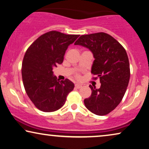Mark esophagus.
Instances as JSON below:
<instances>
[{
    "mask_svg": "<svg viewBox=\"0 0 149 149\" xmlns=\"http://www.w3.org/2000/svg\"><path fill=\"white\" fill-rule=\"evenodd\" d=\"M75 88H77V89H79V88H81V87H82V86L81 84H76L75 85Z\"/></svg>",
    "mask_w": 149,
    "mask_h": 149,
    "instance_id": "34e87169",
    "label": "esophagus"
}]
</instances>
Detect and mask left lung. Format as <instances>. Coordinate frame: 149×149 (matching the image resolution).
Returning a JSON list of instances; mask_svg holds the SVG:
<instances>
[{"mask_svg": "<svg viewBox=\"0 0 149 149\" xmlns=\"http://www.w3.org/2000/svg\"><path fill=\"white\" fill-rule=\"evenodd\" d=\"M74 44L86 47L93 54L91 74L101 83L99 89L89 85L91 95L85 99L84 104L94 114L107 115L119 104L128 86L130 66L125 49L104 32L82 35Z\"/></svg>", "mask_w": 149, "mask_h": 149, "instance_id": "left-lung-1", "label": "left lung"}]
</instances>
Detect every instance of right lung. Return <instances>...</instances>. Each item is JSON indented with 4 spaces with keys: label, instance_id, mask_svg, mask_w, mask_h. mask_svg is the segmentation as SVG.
I'll return each mask as SVG.
<instances>
[{
    "label": "right lung",
    "instance_id": "1",
    "mask_svg": "<svg viewBox=\"0 0 149 149\" xmlns=\"http://www.w3.org/2000/svg\"><path fill=\"white\" fill-rule=\"evenodd\" d=\"M78 37L50 31L36 39L26 52L22 64L24 87L30 100L42 111L60 109L74 88L68 79H58L53 68L63 62L66 49Z\"/></svg>",
    "mask_w": 149,
    "mask_h": 149
}]
</instances>
